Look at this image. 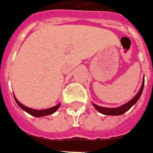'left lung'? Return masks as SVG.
I'll return each instance as SVG.
<instances>
[{
    "label": "left lung",
    "mask_w": 153,
    "mask_h": 153,
    "mask_svg": "<svg viewBox=\"0 0 153 153\" xmlns=\"http://www.w3.org/2000/svg\"><path fill=\"white\" fill-rule=\"evenodd\" d=\"M144 79H143V82H142V85L140 89L139 92L137 93V95L134 97V98H132L129 102H128L127 103L124 104L123 106L121 107H119V108H103V107H100L97 104H94L93 103V106L94 108H96L98 112H100L102 114H105V115H112V116H118V115H122L124 114L125 112H127L128 110H129L130 108H132V106H134L135 103L137 102V101L139 100V98L141 96V93L143 91V88H144Z\"/></svg>",
    "instance_id": "left-lung-1"
}]
</instances>
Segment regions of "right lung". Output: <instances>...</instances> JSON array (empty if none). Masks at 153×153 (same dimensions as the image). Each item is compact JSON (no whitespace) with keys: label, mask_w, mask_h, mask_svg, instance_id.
<instances>
[{"label":"right lung","mask_w":153,"mask_h":153,"mask_svg":"<svg viewBox=\"0 0 153 153\" xmlns=\"http://www.w3.org/2000/svg\"><path fill=\"white\" fill-rule=\"evenodd\" d=\"M14 99H15V101H16V102L18 103V105H19L20 108H22L23 110H24L25 112H27L28 113H29L30 115H32V116H34V117H43V116H47V115H50V114H52V113H54L60 107V103L59 104H57V105H56L54 107H52V108H47V109H43V110H35V109H32V108H29L28 107H25L24 105H23L22 103H20L16 99V97H14Z\"/></svg>","instance_id":"add662e5"}]
</instances>
